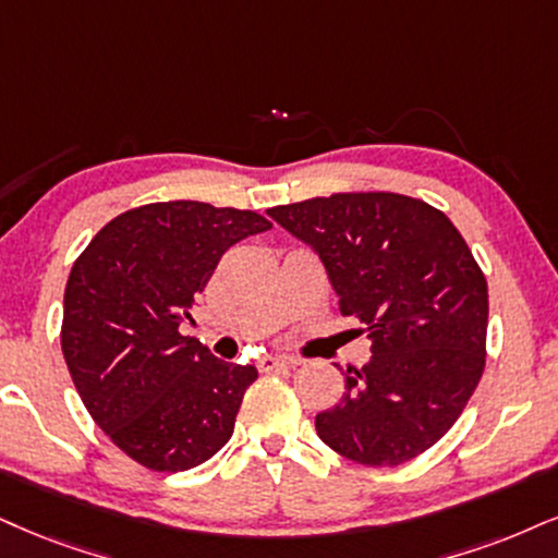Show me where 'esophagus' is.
I'll return each mask as SVG.
<instances>
[{
    "mask_svg": "<svg viewBox=\"0 0 558 558\" xmlns=\"http://www.w3.org/2000/svg\"><path fill=\"white\" fill-rule=\"evenodd\" d=\"M298 360H292V356H279V354H266L258 360V369L260 373H274V369L279 367H294Z\"/></svg>",
    "mask_w": 558,
    "mask_h": 558,
    "instance_id": "esophagus-1",
    "label": "esophagus"
}]
</instances>
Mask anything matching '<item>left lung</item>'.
Returning <instances> with one entry per match:
<instances>
[{
	"instance_id": "left-lung-1",
	"label": "left lung",
	"mask_w": 558,
	"mask_h": 558,
	"mask_svg": "<svg viewBox=\"0 0 558 558\" xmlns=\"http://www.w3.org/2000/svg\"><path fill=\"white\" fill-rule=\"evenodd\" d=\"M318 253L341 315L367 326L369 362L315 416L318 437L362 465H401L458 422L486 364L489 290L442 211L388 191L274 206Z\"/></svg>"
}]
</instances>
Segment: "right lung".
<instances>
[{
  "mask_svg": "<svg viewBox=\"0 0 558 558\" xmlns=\"http://www.w3.org/2000/svg\"><path fill=\"white\" fill-rule=\"evenodd\" d=\"M266 230L256 211L157 202L111 219L74 260L61 323L69 375L95 424L144 469H196L232 437L258 369L217 360L178 326L227 247Z\"/></svg>",
  "mask_w": 558,
  "mask_h": 558,
  "instance_id": "right-lung-1",
  "label": "right lung"
}]
</instances>
